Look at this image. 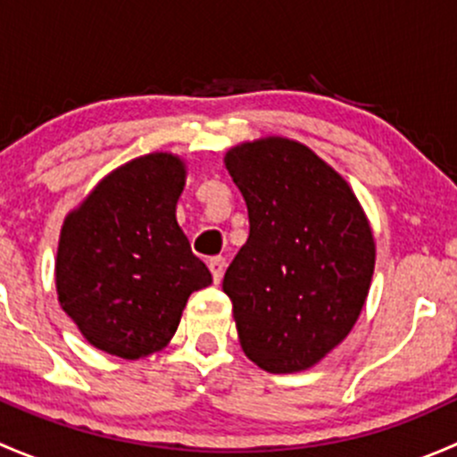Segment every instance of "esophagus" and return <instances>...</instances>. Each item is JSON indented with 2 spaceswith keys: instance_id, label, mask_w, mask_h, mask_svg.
<instances>
[{
  "instance_id": "1",
  "label": "esophagus",
  "mask_w": 457,
  "mask_h": 457,
  "mask_svg": "<svg viewBox=\"0 0 457 457\" xmlns=\"http://www.w3.org/2000/svg\"><path fill=\"white\" fill-rule=\"evenodd\" d=\"M210 271H212V278H214V283H220V278H223V271H225V258L223 256L210 258Z\"/></svg>"
}]
</instances>
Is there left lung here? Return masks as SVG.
I'll return each instance as SVG.
<instances>
[{
	"label": "left lung",
	"instance_id": "1",
	"mask_svg": "<svg viewBox=\"0 0 457 457\" xmlns=\"http://www.w3.org/2000/svg\"><path fill=\"white\" fill-rule=\"evenodd\" d=\"M225 168L250 216L223 278L243 352L270 373L310 370L365 305L376 265L370 220L347 181L298 141L241 143Z\"/></svg>",
	"mask_w": 457,
	"mask_h": 457
}]
</instances>
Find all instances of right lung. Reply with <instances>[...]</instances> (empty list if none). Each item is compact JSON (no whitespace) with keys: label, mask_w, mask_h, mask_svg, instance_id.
Returning <instances> with one entry per match:
<instances>
[{"label":"right lung","mask_w":457,"mask_h":457,"mask_svg":"<svg viewBox=\"0 0 457 457\" xmlns=\"http://www.w3.org/2000/svg\"><path fill=\"white\" fill-rule=\"evenodd\" d=\"M186 163L168 152L132 159L110 172L59 238V305L92 347L137 361L177 331L183 307L212 274L177 223Z\"/></svg>","instance_id":"right-lung-1"}]
</instances>
